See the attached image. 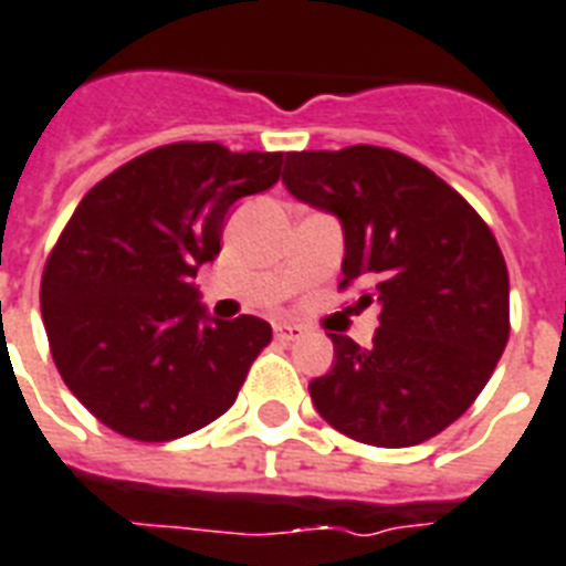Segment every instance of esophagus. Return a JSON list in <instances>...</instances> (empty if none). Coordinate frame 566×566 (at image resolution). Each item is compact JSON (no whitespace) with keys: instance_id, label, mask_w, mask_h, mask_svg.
Instances as JSON below:
<instances>
[{"instance_id":"obj_1","label":"esophagus","mask_w":566,"mask_h":566,"mask_svg":"<svg viewBox=\"0 0 566 566\" xmlns=\"http://www.w3.org/2000/svg\"><path fill=\"white\" fill-rule=\"evenodd\" d=\"M307 334L305 325H296V323H275V337L279 339H287V343H293V339H302Z\"/></svg>"}]
</instances>
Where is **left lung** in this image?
I'll use <instances>...</instances> for the list:
<instances>
[{
	"mask_svg": "<svg viewBox=\"0 0 566 566\" xmlns=\"http://www.w3.org/2000/svg\"><path fill=\"white\" fill-rule=\"evenodd\" d=\"M282 182L343 227V282L380 305L369 348L331 334L334 366L311 401L334 430L375 448L433 439L476 401L509 339V270L459 191L389 148L287 154Z\"/></svg>",
	"mask_w": 566,
	"mask_h": 566,
	"instance_id": "left-lung-1",
	"label": "left lung"
}]
</instances>
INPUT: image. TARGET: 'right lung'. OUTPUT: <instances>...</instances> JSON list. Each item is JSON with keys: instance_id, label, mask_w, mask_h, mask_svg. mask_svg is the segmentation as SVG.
I'll return each mask as SVG.
<instances>
[{"instance_id": "obj_1", "label": "right lung", "mask_w": 566, "mask_h": 566, "mask_svg": "<svg viewBox=\"0 0 566 566\" xmlns=\"http://www.w3.org/2000/svg\"><path fill=\"white\" fill-rule=\"evenodd\" d=\"M282 159L177 142L77 203L45 261L40 307L60 378L101 424L171 442L235 403L273 328L206 314L195 275L220 252L229 209L275 186Z\"/></svg>"}]
</instances>
